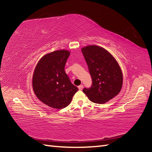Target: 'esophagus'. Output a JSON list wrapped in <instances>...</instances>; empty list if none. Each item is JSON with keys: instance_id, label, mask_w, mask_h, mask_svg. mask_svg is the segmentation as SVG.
<instances>
[{"instance_id": "obj_1", "label": "esophagus", "mask_w": 152, "mask_h": 152, "mask_svg": "<svg viewBox=\"0 0 152 152\" xmlns=\"http://www.w3.org/2000/svg\"><path fill=\"white\" fill-rule=\"evenodd\" d=\"M83 85H80L79 86H78V88L79 89V90H82V89H83Z\"/></svg>"}]
</instances>
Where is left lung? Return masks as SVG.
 Instances as JSON below:
<instances>
[{
	"mask_svg": "<svg viewBox=\"0 0 152 152\" xmlns=\"http://www.w3.org/2000/svg\"><path fill=\"white\" fill-rule=\"evenodd\" d=\"M82 52L93 80L90 88L83 89L84 93L92 102L107 103L121 90L123 75L121 67L108 50L98 45L84 47Z\"/></svg>",
	"mask_w": 152,
	"mask_h": 152,
	"instance_id": "8db88e82",
	"label": "left lung"
}]
</instances>
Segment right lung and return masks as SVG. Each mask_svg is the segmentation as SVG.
<instances>
[{"mask_svg":"<svg viewBox=\"0 0 152 152\" xmlns=\"http://www.w3.org/2000/svg\"><path fill=\"white\" fill-rule=\"evenodd\" d=\"M70 54L68 50L63 49L48 53L35 68L32 79L34 93L39 99L51 108H65L79 90L65 72Z\"/></svg>","mask_w":152,"mask_h":152,"instance_id":"obj_1","label":"right lung"}]
</instances>
